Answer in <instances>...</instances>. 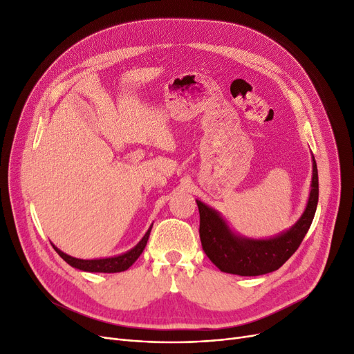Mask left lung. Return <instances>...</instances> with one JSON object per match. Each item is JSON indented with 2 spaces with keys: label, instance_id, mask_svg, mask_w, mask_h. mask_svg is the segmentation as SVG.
I'll return each mask as SVG.
<instances>
[{
  "label": "left lung",
  "instance_id": "left-lung-1",
  "mask_svg": "<svg viewBox=\"0 0 354 354\" xmlns=\"http://www.w3.org/2000/svg\"><path fill=\"white\" fill-rule=\"evenodd\" d=\"M319 202V172L313 156L311 191L304 214L286 232L268 239L235 235L215 209L196 201L199 209V236L211 261L224 272L236 275H263L280 268L299 250Z\"/></svg>",
  "mask_w": 354,
  "mask_h": 354
}]
</instances>
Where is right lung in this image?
Here are the masks:
<instances>
[{
    "instance_id": "right-lung-1",
    "label": "right lung",
    "mask_w": 354,
    "mask_h": 354,
    "mask_svg": "<svg viewBox=\"0 0 354 354\" xmlns=\"http://www.w3.org/2000/svg\"><path fill=\"white\" fill-rule=\"evenodd\" d=\"M152 227L147 230V232L145 234V236L139 241V244L132 248L130 251L118 255V257H110V258H100V259H80V258H74L70 257L67 254H64L63 251H60L57 247L53 248L55 250L64 261L67 264H70L71 267L82 270V271H88V272H120V271H126L130 266H132L136 259L139 258V255L143 252L149 235H151Z\"/></svg>"
}]
</instances>
